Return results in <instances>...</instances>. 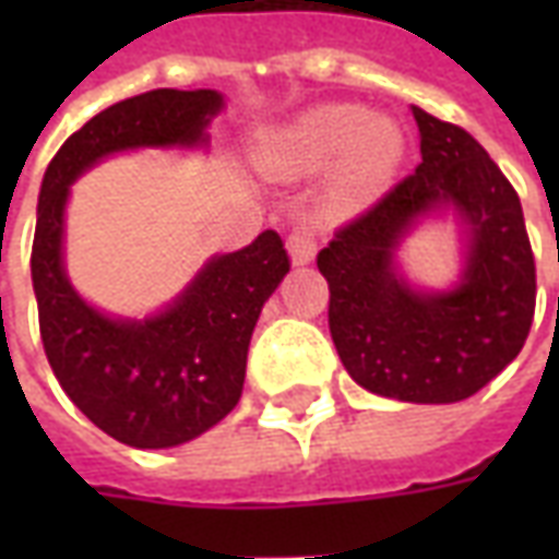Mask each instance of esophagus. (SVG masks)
<instances>
[{"mask_svg":"<svg viewBox=\"0 0 559 559\" xmlns=\"http://www.w3.org/2000/svg\"><path fill=\"white\" fill-rule=\"evenodd\" d=\"M287 251H290V260L296 263V266L311 263V260H314V251H317L314 233L308 230V227H296V230L287 236Z\"/></svg>","mask_w":559,"mask_h":559,"instance_id":"obj_1","label":"esophagus"}]
</instances>
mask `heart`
<instances>
[{"label":"heart","instance_id":"b5f03b06","mask_svg":"<svg viewBox=\"0 0 559 559\" xmlns=\"http://www.w3.org/2000/svg\"><path fill=\"white\" fill-rule=\"evenodd\" d=\"M404 131L386 116H368L356 104H323L299 116L281 138V158L293 170H320L332 160L335 200L362 203L383 191L404 158Z\"/></svg>","mask_w":559,"mask_h":559}]
</instances>
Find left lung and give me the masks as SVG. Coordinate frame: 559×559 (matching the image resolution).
Segmentation results:
<instances>
[{
	"label": "left lung",
	"instance_id": "left-lung-1",
	"mask_svg": "<svg viewBox=\"0 0 559 559\" xmlns=\"http://www.w3.org/2000/svg\"><path fill=\"white\" fill-rule=\"evenodd\" d=\"M421 164L317 254L329 281V332L347 374L413 404L476 395L515 359L536 311V263L524 212L488 152L464 128L413 107ZM452 207L468 233L452 292H416L394 251L421 217Z\"/></svg>",
	"mask_w": 559,
	"mask_h": 559
}]
</instances>
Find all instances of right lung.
I'll use <instances>...</instances> for the list:
<instances>
[{
  "instance_id": "add662e5",
  "label": "right lung",
  "mask_w": 559,
  "mask_h": 559,
  "mask_svg": "<svg viewBox=\"0 0 559 559\" xmlns=\"http://www.w3.org/2000/svg\"><path fill=\"white\" fill-rule=\"evenodd\" d=\"M221 107L215 90L143 92L92 116L44 173L32 242L44 353L80 413L134 449L188 443L239 404L251 332L290 257L278 233H260L212 257L167 311L116 320L83 302L62 266L68 185L114 152L206 143Z\"/></svg>"
}]
</instances>
